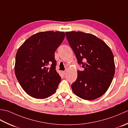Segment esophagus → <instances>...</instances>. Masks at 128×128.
<instances>
[{"mask_svg": "<svg viewBox=\"0 0 128 128\" xmlns=\"http://www.w3.org/2000/svg\"><path fill=\"white\" fill-rule=\"evenodd\" d=\"M63 74H64V75H66V74H67V70H66V71H63Z\"/></svg>", "mask_w": 128, "mask_h": 128, "instance_id": "esophagus-1", "label": "esophagus"}]
</instances>
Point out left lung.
<instances>
[{"mask_svg":"<svg viewBox=\"0 0 128 128\" xmlns=\"http://www.w3.org/2000/svg\"><path fill=\"white\" fill-rule=\"evenodd\" d=\"M66 37L83 71L71 85L74 93L84 100L101 97L110 86L115 74L114 56L110 48L95 35L80 31L66 32Z\"/></svg>","mask_w":128,"mask_h":128,"instance_id":"8db88e82","label":"left lung"}]
</instances>
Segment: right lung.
<instances>
[{
	"label": "right lung",
	"instance_id": "right-lung-1",
	"mask_svg": "<svg viewBox=\"0 0 128 128\" xmlns=\"http://www.w3.org/2000/svg\"><path fill=\"white\" fill-rule=\"evenodd\" d=\"M65 37L62 31H44L28 38L15 57L14 71L28 95L45 99L55 93L61 78L56 71L54 52Z\"/></svg>",
	"mask_w": 128,
	"mask_h": 128
}]
</instances>
